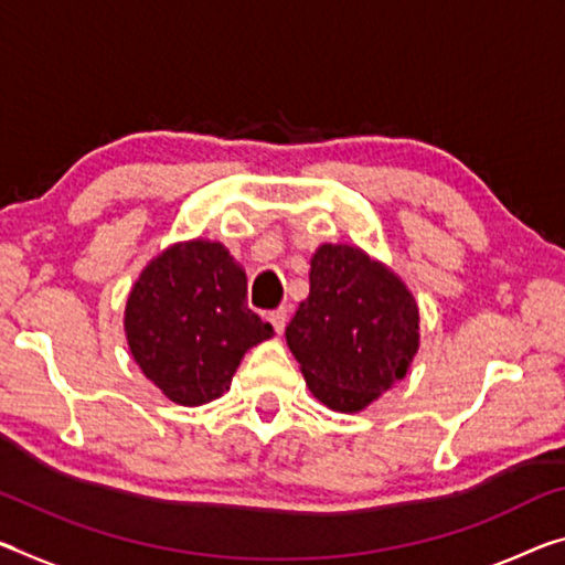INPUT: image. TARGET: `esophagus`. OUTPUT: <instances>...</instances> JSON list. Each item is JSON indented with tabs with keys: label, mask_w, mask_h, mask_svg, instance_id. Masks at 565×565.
Returning a JSON list of instances; mask_svg holds the SVG:
<instances>
[{
	"label": "esophagus",
	"mask_w": 565,
	"mask_h": 565,
	"mask_svg": "<svg viewBox=\"0 0 565 565\" xmlns=\"http://www.w3.org/2000/svg\"><path fill=\"white\" fill-rule=\"evenodd\" d=\"M268 321H271V327H274V331L276 334H284V329H286V321H289V309H276V311H271V315H268Z\"/></svg>",
	"instance_id": "1"
}]
</instances>
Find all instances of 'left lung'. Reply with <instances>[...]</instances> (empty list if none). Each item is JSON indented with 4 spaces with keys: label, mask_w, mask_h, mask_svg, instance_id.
<instances>
[{
    "label": "left lung",
    "mask_w": 565,
    "mask_h": 565,
    "mask_svg": "<svg viewBox=\"0 0 565 565\" xmlns=\"http://www.w3.org/2000/svg\"><path fill=\"white\" fill-rule=\"evenodd\" d=\"M286 344L311 395L352 415L405 380L419 349L417 301L390 266L360 246L321 244Z\"/></svg>",
    "instance_id": "obj_1"
}]
</instances>
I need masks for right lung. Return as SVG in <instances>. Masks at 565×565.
<instances>
[{"mask_svg": "<svg viewBox=\"0 0 565 565\" xmlns=\"http://www.w3.org/2000/svg\"><path fill=\"white\" fill-rule=\"evenodd\" d=\"M125 337L142 374L183 407L228 392L250 347L274 337L246 307V271L221 241L191 238L160 250L125 303Z\"/></svg>", "mask_w": 565, "mask_h": 565, "instance_id": "add662e5", "label": "right lung"}]
</instances>
